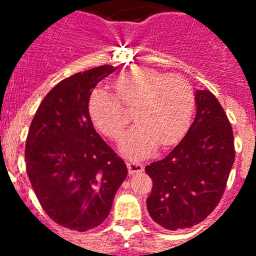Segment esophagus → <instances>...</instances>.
<instances>
[{
	"label": "esophagus",
	"instance_id": "obj_1",
	"mask_svg": "<svg viewBox=\"0 0 256 256\" xmlns=\"http://www.w3.org/2000/svg\"><path fill=\"white\" fill-rule=\"evenodd\" d=\"M126 168H128L130 174H136L144 170V165H142L138 160L128 159V162H126Z\"/></svg>",
	"mask_w": 256,
	"mask_h": 256
}]
</instances>
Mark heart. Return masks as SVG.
Here are the masks:
<instances>
[{"label":"heart","instance_id":"b5f03b06","mask_svg":"<svg viewBox=\"0 0 256 256\" xmlns=\"http://www.w3.org/2000/svg\"><path fill=\"white\" fill-rule=\"evenodd\" d=\"M114 88L116 96L97 88L88 108L97 128L112 140L120 137L130 122L124 108H134L137 124L122 138L123 152L138 158L148 156L159 142L162 146L173 144L187 130L195 94L184 76L136 68L118 76Z\"/></svg>","mask_w":256,"mask_h":256}]
</instances>
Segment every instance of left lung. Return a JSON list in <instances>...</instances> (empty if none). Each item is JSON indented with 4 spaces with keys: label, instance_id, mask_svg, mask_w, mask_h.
Segmentation results:
<instances>
[{
    "label": "left lung",
    "instance_id": "obj_1",
    "mask_svg": "<svg viewBox=\"0 0 256 256\" xmlns=\"http://www.w3.org/2000/svg\"><path fill=\"white\" fill-rule=\"evenodd\" d=\"M196 116L184 138L144 170L152 180L150 216L165 230L190 228L219 204L234 162V130L216 97L196 91Z\"/></svg>",
    "mask_w": 256,
    "mask_h": 256
}]
</instances>
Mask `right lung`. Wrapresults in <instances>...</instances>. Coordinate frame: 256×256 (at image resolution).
Returning a JSON list of instances; mask_svg holds the SVG:
<instances>
[{
  "label": "right lung",
  "instance_id": "add662e5",
  "mask_svg": "<svg viewBox=\"0 0 256 256\" xmlns=\"http://www.w3.org/2000/svg\"><path fill=\"white\" fill-rule=\"evenodd\" d=\"M114 70L102 65L61 80L40 102L26 137V174L40 206L58 224L78 232L108 218L128 173L88 112L94 88Z\"/></svg>",
  "mask_w": 256,
  "mask_h": 256
}]
</instances>
